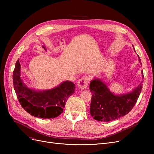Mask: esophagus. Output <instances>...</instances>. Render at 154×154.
<instances>
[{
	"mask_svg": "<svg viewBox=\"0 0 154 154\" xmlns=\"http://www.w3.org/2000/svg\"><path fill=\"white\" fill-rule=\"evenodd\" d=\"M78 87L80 90L85 89L88 84V78L87 77H83L78 82Z\"/></svg>",
	"mask_w": 154,
	"mask_h": 154,
	"instance_id": "1",
	"label": "esophagus"
}]
</instances>
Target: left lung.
I'll use <instances>...</instances> for the list:
<instances>
[{
	"label": "left lung",
	"mask_w": 154,
	"mask_h": 154,
	"mask_svg": "<svg viewBox=\"0 0 154 154\" xmlns=\"http://www.w3.org/2000/svg\"><path fill=\"white\" fill-rule=\"evenodd\" d=\"M133 48L134 49V45ZM134 51H136L134 49ZM139 57V62L141 60ZM143 80V72L141 71ZM141 81L139 85L129 92L114 94L106 83L100 79L94 78L90 83L89 89L92 93L90 106L92 117L99 122H108L127 114L136 103L143 87Z\"/></svg>",
	"instance_id": "obj_1"
}]
</instances>
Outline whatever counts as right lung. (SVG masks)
Masks as SVG:
<instances>
[{
	"mask_svg": "<svg viewBox=\"0 0 154 154\" xmlns=\"http://www.w3.org/2000/svg\"><path fill=\"white\" fill-rule=\"evenodd\" d=\"M13 83L22 108L31 116L43 119L57 118L62 113L67 99L75 90V85L70 81H64L48 90L36 91L29 88L20 77L19 59L13 71Z\"/></svg>",
	"mask_w": 154,
	"mask_h": 154,
	"instance_id": "add662e5",
	"label": "right lung"
}]
</instances>
